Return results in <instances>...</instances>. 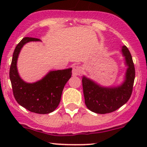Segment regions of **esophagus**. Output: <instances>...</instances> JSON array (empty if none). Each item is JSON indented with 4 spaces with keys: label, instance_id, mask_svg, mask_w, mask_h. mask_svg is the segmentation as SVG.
<instances>
[{
    "label": "esophagus",
    "instance_id": "esophagus-1",
    "mask_svg": "<svg viewBox=\"0 0 147 147\" xmlns=\"http://www.w3.org/2000/svg\"><path fill=\"white\" fill-rule=\"evenodd\" d=\"M82 72V68L78 65H74L72 67V75L77 76L80 75Z\"/></svg>",
    "mask_w": 147,
    "mask_h": 147
}]
</instances>
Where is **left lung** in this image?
<instances>
[{
	"mask_svg": "<svg viewBox=\"0 0 147 147\" xmlns=\"http://www.w3.org/2000/svg\"><path fill=\"white\" fill-rule=\"evenodd\" d=\"M122 53L127 66L122 84L117 86H102L85 76L82 77L85 104L89 110L95 113L113 112L125 104L131 97L136 75L134 64L125 45L122 47Z\"/></svg>",
	"mask_w": 147,
	"mask_h": 147,
	"instance_id": "left-lung-1",
	"label": "left lung"
}]
</instances>
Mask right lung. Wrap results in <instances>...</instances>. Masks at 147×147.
Returning <instances> with one entry per match:
<instances>
[{"label": "right lung", "mask_w": 147, "mask_h": 147, "mask_svg": "<svg viewBox=\"0 0 147 147\" xmlns=\"http://www.w3.org/2000/svg\"><path fill=\"white\" fill-rule=\"evenodd\" d=\"M41 41L39 38L25 37L16 45L9 70L13 93L18 104L30 112L48 114L59 104L65 84L71 77L72 68L51 70L40 80L28 83L18 72L17 60L23 45L28 42Z\"/></svg>", "instance_id": "obj_1"}]
</instances>
